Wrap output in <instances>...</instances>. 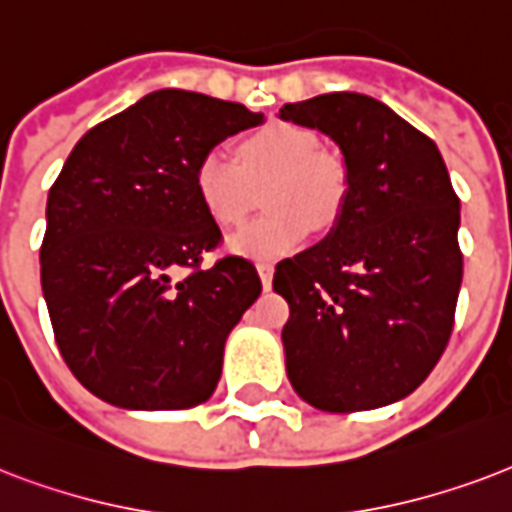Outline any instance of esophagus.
Here are the masks:
<instances>
[{"instance_id":"1","label":"esophagus","mask_w":512,"mask_h":512,"mask_svg":"<svg viewBox=\"0 0 512 512\" xmlns=\"http://www.w3.org/2000/svg\"><path fill=\"white\" fill-rule=\"evenodd\" d=\"M256 269H259V277L261 283H264V288H269V285H272V275H275V264H272V261H259Z\"/></svg>"}]
</instances>
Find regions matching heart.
Segmentation results:
<instances>
[{"label":"heart","instance_id":"1","mask_svg":"<svg viewBox=\"0 0 512 512\" xmlns=\"http://www.w3.org/2000/svg\"><path fill=\"white\" fill-rule=\"evenodd\" d=\"M237 163L211 149L197 160L194 192L219 227H237L264 192L272 211L229 237V251L248 259H283L318 229L334 227L350 192V173L339 154L320 149L318 133L293 122H267L237 144Z\"/></svg>","mask_w":512,"mask_h":512}]
</instances>
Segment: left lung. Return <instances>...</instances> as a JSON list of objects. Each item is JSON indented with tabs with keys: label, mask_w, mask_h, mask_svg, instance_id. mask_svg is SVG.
<instances>
[{
	"label": "left lung",
	"mask_w": 512,
	"mask_h": 512,
	"mask_svg": "<svg viewBox=\"0 0 512 512\" xmlns=\"http://www.w3.org/2000/svg\"><path fill=\"white\" fill-rule=\"evenodd\" d=\"M280 117L339 144L350 192L323 243L283 259L285 368L310 406L352 414L406 398L454 328L459 197L433 138L376 98L326 93Z\"/></svg>",
	"instance_id": "left-lung-1"
}]
</instances>
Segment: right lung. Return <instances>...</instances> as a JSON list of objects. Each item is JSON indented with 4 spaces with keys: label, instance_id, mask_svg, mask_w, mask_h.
I'll return each mask as SVG.
<instances>
[{
    "label": "right lung",
    "instance_id": "obj_1",
    "mask_svg": "<svg viewBox=\"0 0 512 512\" xmlns=\"http://www.w3.org/2000/svg\"><path fill=\"white\" fill-rule=\"evenodd\" d=\"M264 114L189 90H157L98 122L50 186L39 264L55 344L82 387L136 411L211 398L224 342L259 299L251 261L224 256L202 211V154Z\"/></svg>",
    "mask_w": 512,
    "mask_h": 512
}]
</instances>
